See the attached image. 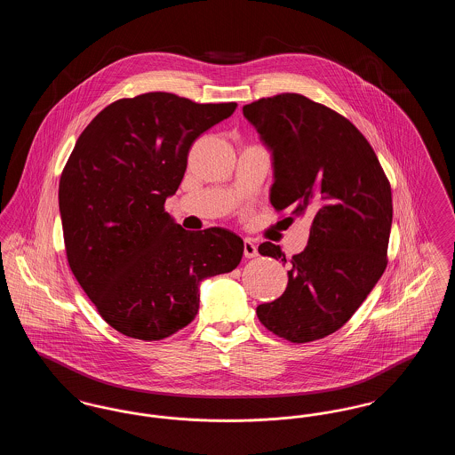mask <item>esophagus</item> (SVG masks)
Segmentation results:
<instances>
[{"instance_id": "esophagus-1", "label": "esophagus", "mask_w": 455, "mask_h": 455, "mask_svg": "<svg viewBox=\"0 0 455 455\" xmlns=\"http://www.w3.org/2000/svg\"><path fill=\"white\" fill-rule=\"evenodd\" d=\"M243 256H245L247 259H252V258L258 256V247L254 245V242H251V240H245V242H243Z\"/></svg>"}]
</instances>
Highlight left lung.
I'll use <instances>...</instances> for the list:
<instances>
[{
	"instance_id": "left-lung-1",
	"label": "left lung",
	"mask_w": 455,
	"mask_h": 455,
	"mask_svg": "<svg viewBox=\"0 0 455 455\" xmlns=\"http://www.w3.org/2000/svg\"><path fill=\"white\" fill-rule=\"evenodd\" d=\"M273 150L271 204L312 221L307 247L288 260V286L258 307L260 323L291 343H310L351 319L387 267L392 193L367 138L345 116L300 93L243 106ZM284 221V220H283ZM262 256L286 262L280 245Z\"/></svg>"
}]
</instances>
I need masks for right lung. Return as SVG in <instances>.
Segmentation results:
<instances>
[{
    "instance_id": "add662e5",
    "label": "right lung",
    "mask_w": 455,
    "mask_h": 455,
    "mask_svg": "<svg viewBox=\"0 0 455 455\" xmlns=\"http://www.w3.org/2000/svg\"><path fill=\"white\" fill-rule=\"evenodd\" d=\"M237 108L167 92L119 99L80 134L60 180L68 264L110 327L158 341L195 321L199 283L230 273L243 242L184 230L164 204L196 140Z\"/></svg>"
}]
</instances>
